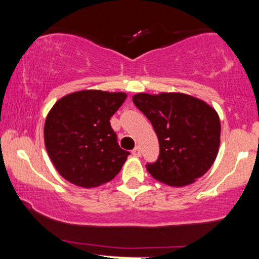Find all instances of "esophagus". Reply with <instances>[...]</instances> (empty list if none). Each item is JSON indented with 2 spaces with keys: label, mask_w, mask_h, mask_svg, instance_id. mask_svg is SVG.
<instances>
[{
  "label": "esophagus",
  "mask_w": 259,
  "mask_h": 259,
  "mask_svg": "<svg viewBox=\"0 0 259 259\" xmlns=\"http://www.w3.org/2000/svg\"><path fill=\"white\" fill-rule=\"evenodd\" d=\"M133 154L135 157H140L141 156V148H140V146H136L135 148L133 150Z\"/></svg>",
  "instance_id": "1"
}]
</instances>
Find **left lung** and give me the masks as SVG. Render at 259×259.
<instances>
[{
	"mask_svg": "<svg viewBox=\"0 0 259 259\" xmlns=\"http://www.w3.org/2000/svg\"><path fill=\"white\" fill-rule=\"evenodd\" d=\"M133 102L158 138V159L146 164L154 179L169 186H185L207 173L221 144V120L212 107L179 92L138 94Z\"/></svg>",
	"mask_w": 259,
	"mask_h": 259,
	"instance_id": "obj_1",
	"label": "left lung"
}]
</instances>
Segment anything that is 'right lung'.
I'll return each mask as SVG.
<instances>
[{
  "label": "right lung",
  "mask_w": 259,
  "mask_h": 259,
  "mask_svg": "<svg viewBox=\"0 0 259 259\" xmlns=\"http://www.w3.org/2000/svg\"><path fill=\"white\" fill-rule=\"evenodd\" d=\"M125 99L124 92L82 90L55 103L45 121V146L65 180L96 187L119 173L130 153L118 145L109 119Z\"/></svg>",
  "instance_id": "right-lung-1"
}]
</instances>
